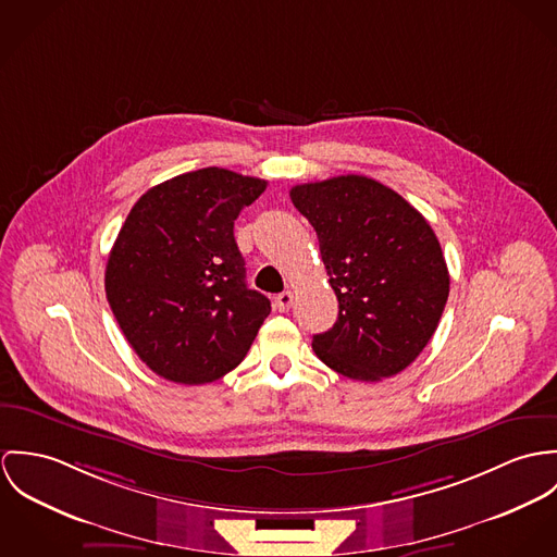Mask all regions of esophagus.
I'll list each match as a JSON object with an SVG mask.
<instances>
[{
  "mask_svg": "<svg viewBox=\"0 0 557 557\" xmlns=\"http://www.w3.org/2000/svg\"><path fill=\"white\" fill-rule=\"evenodd\" d=\"M293 304H295V295L288 293V290L275 297V308H277V311H288V309L293 308Z\"/></svg>",
  "mask_w": 557,
  "mask_h": 557,
  "instance_id": "1",
  "label": "esophagus"
}]
</instances>
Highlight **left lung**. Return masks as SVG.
<instances>
[{
	"instance_id": "8db88e82",
	"label": "left lung",
	"mask_w": 557,
	"mask_h": 557,
	"mask_svg": "<svg viewBox=\"0 0 557 557\" xmlns=\"http://www.w3.org/2000/svg\"><path fill=\"white\" fill-rule=\"evenodd\" d=\"M313 226L335 290V324L313 335L331 370L377 382L406 370L432 339L448 299V269L428 220L395 189L342 175L290 189Z\"/></svg>"
}]
</instances>
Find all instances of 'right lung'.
Here are the masks:
<instances>
[{
	"label": "right lung",
	"mask_w": 557,
	"mask_h": 557,
	"mask_svg": "<svg viewBox=\"0 0 557 557\" xmlns=\"http://www.w3.org/2000/svg\"><path fill=\"white\" fill-rule=\"evenodd\" d=\"M264 187L209 166L147 189L127 213L104 288L127 344L158 375L205 384L246 359L271 301L248 288L233 228Z\"/></svg>",
	"instance_id": "1"
}]
</instances>
